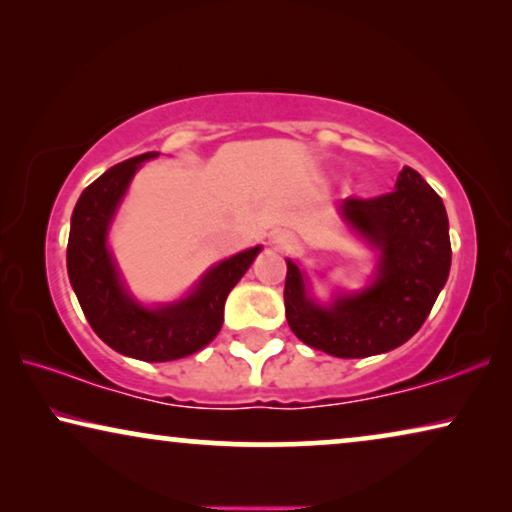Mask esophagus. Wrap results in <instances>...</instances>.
Instances as JSON below:
<instances>
[{
    "label": "esophagus",
    "mask_w": 512,
    "mask_h": 512,
    "mask_svg": "<svg viewBox=\"0 0 512 512\" xmlns=\"http://www.w3.org/2000/svg\"><path fill=\"white\" fill-rule=\"evenodd\" d=\"M272 244H275V247H279V249H286L291 244V237L286 233H277V235H272Z\"/></svg>",
    "instance_id": "34e87169"
}]
</instances>
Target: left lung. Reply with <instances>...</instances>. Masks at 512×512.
<instances>
[{"label":"left lung","mask_w":512,"mask_h":512,"mask_svg":"<svg viewBox=\"0 0 512 512\" xmlns=\"http://www.w3.org/2000/svg\"><path fill=\"white\" fill-rule=\"evenodd\" d=\"M340 214L380 251L373 284L335 296L324 307L310 298L305 275L289 258L286 321L298 340L338 359L391 352L422 328L450 275L445 205L422 174L403 167L394 191L370 200L347 198Z\"/></svg>","instance_id":"8db88e82"}]
</instances>
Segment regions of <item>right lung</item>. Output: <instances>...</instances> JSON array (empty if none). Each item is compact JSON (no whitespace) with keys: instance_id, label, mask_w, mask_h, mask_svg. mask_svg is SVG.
<instances>
[{"instance_id":"obj_1","label":"right lung","mask_w":512,"mask_h":512,"mask_svg":"<svg viewBox=\"0 0 512 512\" xmlns=\"http://www.w3.org/2000/svg\"><path fill=\"white\" fill-rule=\"evenodd\" d=\"M156 151L123 160L81 193L67 242V272L93 331L118 354L139 361H174L200 352L223 326V305L261 247L216 263L177 303L144 307L125 291L107 247L109 223L137 167Z\"/></svg>"}]
</instances>
